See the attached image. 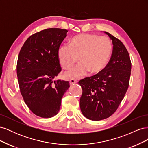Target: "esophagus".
I'll return each mask as SVG.
<instances>
[{"mask_svg":"<svg viewBox=\"0 0 148 148\" xmlns=\"http://www.w3.org/2000/svg\"><path fill=\"white\" fill-rule=\"evenodd\" d=\"M69 83H70V85H72L75 83H77V80H76L75 79H71L69 80Z\"/></svg>","mask_w":148,"mask_h":148,"instance_id":"34e87169","label":"esophagus"}]
</instances>
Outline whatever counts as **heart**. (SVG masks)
Listing matches in <instances>:
<instances>
[{
    "instance_id": "1",
    "label": "heart",
    "mask_w": 148,
    "mask_h": 148,
    "mask_svg": "<svg viewBox=\"0 0 148 148\" xmlns=\"http://www.w3.org/2000/svg\"><path fill=\"white\" fill-rule=\"evenodd\" d=\"M112 45L109 38L93 34H80L63 44L58 49L60 64L64 69L70 68L78 59L81 61L67 70V78H79L86 74L98 73L104 70L110 59Z\"/></svg>"
}]
</instances>
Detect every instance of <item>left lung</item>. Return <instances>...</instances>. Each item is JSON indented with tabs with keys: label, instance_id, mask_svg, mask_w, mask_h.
I'll return each instance as SVG.
<instances>
[{
	"label": "left lung",
	"instance_id": "obj_1",
	"mask_svg": "<svg viewBox=\"0 0 148 148\" xmlns=\"http://www.w3.org/2000/svg\"><path fill=\"white\" fill-rule=\"evenodd\" d=\"M112 41L110 60L101 72L82 79L79 106L87 119L98 121L109 117L117 110L127 92L131 75L129 53L119 39L106 32Z\"/></svg>",
	"mask_w": 148,
	"mask_h": 148
}]
</instances>
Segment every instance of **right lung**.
<instances>
[{
	"label": "right lung",
	"mask_w": 148,
	"mask_h": 148,
	"mask_svg": "<svg viewBox=\"0 0 148 148\" xmlns=\"http://www.w3.org/2000/svg\"><path fill=\"white\" fill-rule=\"evenodd\" d=\"M67 32L48 28L31 35L18 55L16 73L20 92L26 104L39 117L57 115L62 98L70 87L69 82L53 80L61 71L58 49Z\"/></svg>",
	"instance_id": "add662e5"
}]
</instances>
